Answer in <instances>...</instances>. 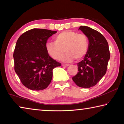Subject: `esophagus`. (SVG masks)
Returning <instances> with one entry per match:
<instances>
[{
	"mask_svg": "<svg viewBox=\"0 0 124 124\" xmlns=\"http://www.w3.org/2000/svg\"><path fill=\"white\" fill-rule=\"evenodd\" d=\"M62 66L63 67H68L69 66L68 64H62Z\"/></svg>",
	"mask_w": 124,
	"mask_h": 124,
	"instance_id": "1",
	"label": "esophagus"
}]
</instances>
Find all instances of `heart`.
<instances>
[{
  "instance_id": "b5f03b06",
  "label": "heart",
  "mask_w": 124,
  "mask_h": 124,
  "mask_svg": "<svg viewBox=\"0 0 124 124\" xmlns=\"http://www.w3.org/2000/svg\"><path fill=\"white\" fill-rule=\"evenodd\" d=\"M89 40L87 35L73 31H64L54 37V42H48L45 48L49 55L60 60L63 55V61L71 62L74 59L82 60L87 53Z\"/></svg>"
}]
</instances>
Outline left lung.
Returning a JSON list of instances; mask_svg holds the SVG:
<instances>
[{"label":"left lung","mask_w":124,"mask_h":124,"mask_svg":"<svg viewBox=\"0 0 124 124\" xmlns=\"http://www.w3.org/2000/svg\"><path fill=\"white\" fill-rule=\"evenodd\" d=\"M79 29L87 35L89 47L84 60L77 64L78 72L72 78L80 87L90 88L97 84L106 74L110 52L108 42L101 33L87 26Z\"/></svg>","instance_id":"obj_1"}]
</instances>
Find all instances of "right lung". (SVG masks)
<instances>
[{
    "label": "right lung",
    "instance_id": "add662e5",
    "mask_svg": "<svg viewBox=\"0 0 124 124\" xmlns=\"http://www.w3.org/2000/svg\"><path fill=\"white\" fill-rule=\"evenodd\" d=\"M57 32L34 28L22 34L14 52L15 71L23 85L32 90L46 88L52 78V70L61 66L52 58L45 48L47 39Z\"/></svg>",
    "mask_w": 124,
    "mask_h": 124
}]
</instances>
